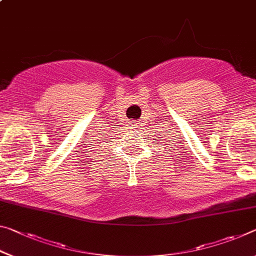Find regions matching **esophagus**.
<instances>
[{
	"mask_svg": "<svg viewBox=\"0 0 256 256\" xmlns=\"http://www.w3.org/2000/svg\"><path fill=\"white\" fill-rule=\"evenodd\" d=\"M128 125H130V126H131V128H134V126H136V123H133V122H132V123H130Z\"/></svg>",
	"mask_w": 256,
	"mask_h": 256,
	"instance_id": "1",
	"label": "esophagus"
}]
</instances>
